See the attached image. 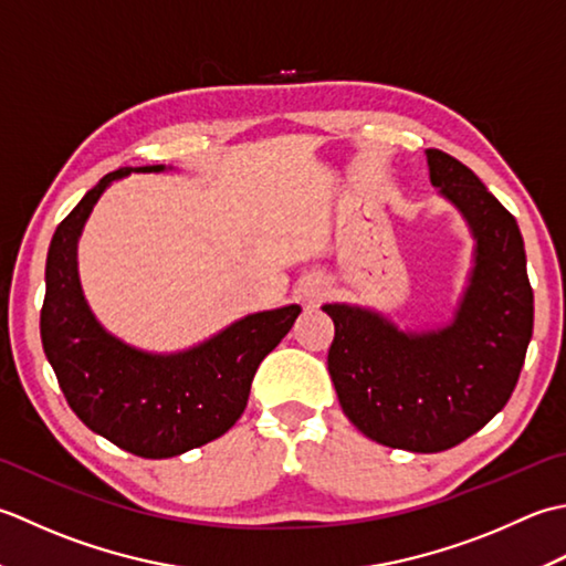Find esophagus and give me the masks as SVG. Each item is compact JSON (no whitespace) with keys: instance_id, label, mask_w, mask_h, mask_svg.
Here are the masks:
<instances>
[{"instance_id":"esophagus-1","label":"esophagus","mask_w":566,"mask_h":566,"mask_svg":"<svg viewBox=\"0 0 566 566\" xmlns=\"http://www.w3.org/2000/svg\"><path fill=\"white\" fill-rule=\"evenodd\" d=\"M303 297H307V300H317V297H322V285H317V283H305V287H303Z\"/></svg>"}]
</instances>
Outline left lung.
<instances>
[{"label": "left lung", "mask_w": 566, "mask_h": 566, "mask_svg": "<svg viewBox=\"0 0 566 566\" xmlns=\"http://www.w3.org/2000/svg\"><path fill=\"white\" fill-rule=\"evenodd\" d=\"M430 180L476 239V266L444 329L402 334L376 313L325 305L327 366L342 410L374 442L444 452L509 402L533 337V287L515 217L461 160L428 148Z\"/></svg>", "instance_id": "obj_1"}]
</instances>
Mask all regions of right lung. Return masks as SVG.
Returning a JSON list of instances; mask_svg holds the SVG:
<instances>
[{"label": "right lung", "instance_id": "1", "mask_svg": "<svg viewBox=\"0 0 566 566\" xmlns=\"http://www.w3.org/2000/svg\"><path fill=\"white\" fill-rule=\"evenodd\" d=\"M129 170L107 172L57 224L45 261L41 342L67 406L92 432L136 457L166 459L217 440L241 418L256 368L291 332L300 307L249 315L200 347L170 356L114 339L80 291L75 249L99 195Z\"/></svg>", "mask_w": 566, "mask_h": 566}]
</instances>
